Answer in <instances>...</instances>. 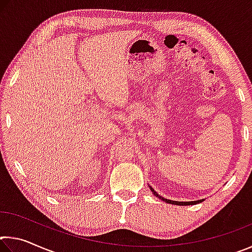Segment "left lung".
Instances as JSON below:
<instances>
[{
  "mask_svg": "<svg viewBox=\"0 0 252 252\" xmlns=\"http://www.w3.org/2000/svg\"><path fill=\"white\" fill-rule=\"evenodd\" d=\"M150 189H151V191H152V193L156 195V197H158V198H160L161 200H163V201H165L167 203H171V204H178V206H190V204H195V203H199V202H201L202 200H198V201H189V202H180V201H172V200H169V199H164V198H162L161 195H159L158 194L155 190L152 189V188L150 187Z\"/></svg>",
  "mask_w": 252,
  "mask_h": 252,
  "instance_id": "8db88e82",
  "label": "left lung"
}]
</instances>
